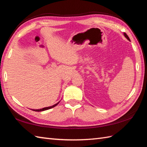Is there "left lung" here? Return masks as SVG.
<instances>
[{
	"instance_id": "8db88e82",
	"label": "left lung",
	"mask_w": 147,
	"mask_h": 147,
	"mask_svg": "<svg viewBox=\"0 0 147 147\" xmlns=\"http://www.w3.org/2000/svg\"><path fill=\"white\" fill-rule=\"evenodd\" d=\"M124 36H125V37H126V38H127V40H129V41H130V39H129V36L127 35V34H126V33H124Z\"/></svg>"
}]
</instances>
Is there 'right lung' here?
Instances as JSON below:
<instances>
[{
	"instance_id": "add662e5",
	"label": "right lung",
	"mask_w": 147,
	"mask_h": 147,
	"mask_svg": "<svg viewBox=\"0 0 147 147\" xmlns=\"http://www.w3.org/2000/svg\"><path fill=\"white\" fill-rule=\"evenodd\" d=\"M59 104V102L57 103V104H55V105H52V106H51V107H45V108H43V109H36V110H33V111H36V112H40V111H45V110H48V109H51V108H53V107H54L55 106H56L57 105V104Z\"/></svg>"
}]
</instances>
